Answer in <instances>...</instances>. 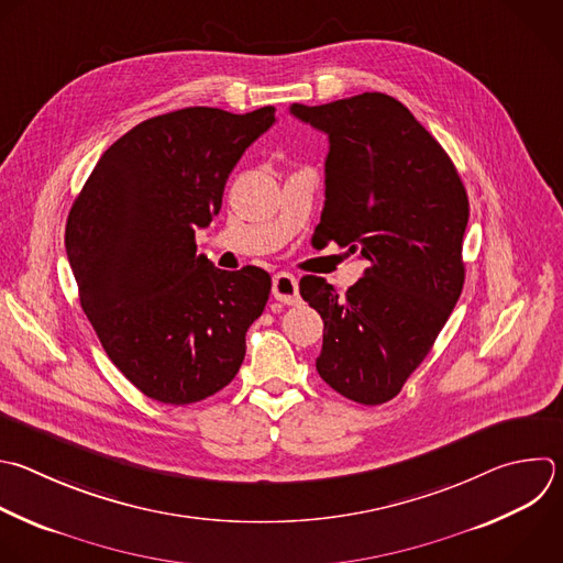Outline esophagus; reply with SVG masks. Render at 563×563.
Wrapping results in <instances>:
<instances>
[{
  "instance_id": "obj_1",
  "label": "esophagus",
  "mask_w": 563,
  "mask_h": 563,
  "mask_svg": "<svg viewBox=\"0 0 563 563\" xmlns=\"http://www.w3.org/2000/svg\"><path fill=\"white\" fill-rule=\"evenodd\" d=\"M272 294H274L276 300H280L285 305H296L300 300L298 278L294 274H287V272L276 274L274 283H272Z\"/></svg>"
}]
</instances>
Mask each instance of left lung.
I'll return each instance as SVG.
<instances>
[{
	"mask_svg": "<svg viewBox=\"0 0 563 563\" xmlns=\"http://www.w3.org/2000/svg\"><path fill=\"white\" fill-rule=\"evenodd\" d=\"M289 112L329 136L313 241L368 261L344 296L324 278L300 280L324 322L316 368L340 396L376 407L402 391L462 294L468 197L444 147L389 95Z\"/></svg>",
	"mask_w": 563,
	"mask_h": 563,
	"instance_id": "left-lung-1",
	"label": "left lung"
}]
</instances>
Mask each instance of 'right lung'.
<instances>
[{
	"instance_id": "obj_1",
	"label": "right lung",
	"mask_w": 563,
	"mask_h": 563,
	"mask_svg": "<svg viewBox=\"0 0 563 563\" xmlns=\"http://www.w3.org/2000/svg\"><path fill=\"white\" fill-rule=\"evenodd\" d=\"M183 108L152 117L97 161L66 223L81 309L108 357L147 398L192 405L228 387L272 278L223 272L195 234L221 212L230 172L276 117Z\"/></svg>"
}]
</instances>
